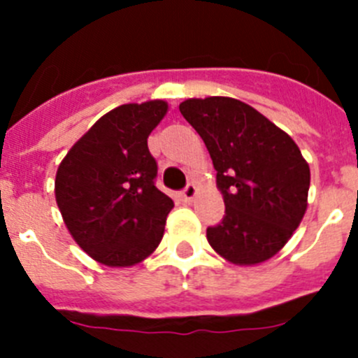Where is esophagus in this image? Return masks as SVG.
<instances>
[{
  "label": "esophagus",
  "mask_w": 358,
  "mask_h": 358,
  "mask_svg": "<svg viewBox=\"0 0 358 358\" xmlns=\"http://www.w3.org/2000/svg\"><path fill=\"white\" fill-rule=\"evenodd\" d=\"M181 197H182V201H186V202L194 201V199L197 197V186H195V185H188V186H186V188L182 189Z\"/></svg>",
  "instance_id": "1"
}]
</instances>
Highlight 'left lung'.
<instances>
[{
    "mask_svg": "<svg viewBox=\"0 0 358 358\" xmlns=\"http://www.w3.org/2000/svg\"><path fill=\"white\" fill-rule=\"evenodd\" d=\"M179 110L206 145L226 204L208 242L229 264H264L305 217L308 163L285 131L236 98H188Z\"/></svg>",
    "mask_w": 358,
    "mask_h": 358,
    "instance_id": "1",
    "label": "left lung"
}]
</instances>
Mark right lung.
I'll use <instances>...</instances> for the list:
<instances>
[{"instance_id":"add662e5","label":"right lung","mask_w":358,"mask_h":358,"mask_svg":"<svg viewBox=\"0 0 358 358\" xmlns=\"http://www.w3.org/2000/svg\"><path fill=\"white\" fill-rule=\"evenodd\" d=\"M169 103H123L94 123L61 161L55 201L69 235L107 267H132L156 251L173 208L156 188L147 140Z\"/></svg>"}]
</instances>
